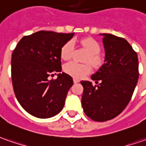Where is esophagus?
I'll return each instance as SVG.
<instances>
[{
  "mask_svg": "<svg viewBox=\"0 0 146 146\" xmlns=\"http://www.w3.org/2000/svg\"><path fill=\"white\" fill-rule=\"evenodd\" d=\"M79 80H78V79H76V78H73V82H74V83H78V82H79Z\"/></svg>",
  "mask_w": 146,
  "mask_h": 146,
  "instance_id": "obj_1",
  "label": "esophagus"
}]
</instances>
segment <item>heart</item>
I'll use <instances>...</instances> for the list:
<instances>
[{
	"instance_id": "b5f03b06",
	"label": "heart",
	"mask_w": 146,
	"mask_h": 146,
	"mask_svg": "<svg viewBox=\"0 0 146 146\" xmlns=\"http://www.w3.org/2000/svg\"><path fill=\"white\" fill-rule=\"evenodd\" d=\"M81 44L89 52L84 58V62H86V64H78L74 61H71L64 65V71L65 73L77 79L85 77L90 73L91 66L89 63L94 68L100 67L102 63V58L98 54L101 50V47L96 40L93 38H85L81 40ZM73 43L69 40L61 47L60 56L64 60H69L73 56Z\"/></svg>"
}]
</instances>
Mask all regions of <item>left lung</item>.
<instances>
[{"mask_svg":"<svg viewBox=\"0 0 146 146\" xmlns=\"http://www.w3.org/2000/svg\"><path fill=\"white\" fill-rule=\"evenodd\" d=\"M106 57L91 78L81 81L84 88L81 105L87 117L95 121H106L122 112L131 100L137 83L138 59L127 40L112 34H102Z\"/></svg>","mask_w":146,"mask_h":146,"instance_id":"1","label":"left lung"}]
</instances>
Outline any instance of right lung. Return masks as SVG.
I'll list each match as a JSON object with an SVG mask.
<instances>
[{"mask_svg":"<svg viewBox=\"0 0 146 146\" xmlns=\"http://www.w3.org/2000/svg\"><path fill=\"white\" fill-rule=\"evenodd\" d=\"M74 33L39 31L25 36L12 54L11 74L14 94L29 114L48 118L63 109L73 78L61 71L60 49ZM56 74V73H55Z\"/></svg>","mask_w":146,"mask_h":146,"instance_id":"right-lung-1","label":"right lung"}]
</instances>
